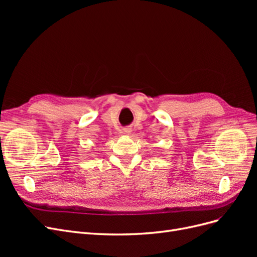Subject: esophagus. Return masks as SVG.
Here are the masks:
<instances>
[{
    "instance_id": "34e87169",
    "label": "esophagus",
    "mask_w": 257,
    "mask_h": 257,
    "mask_svg": "<svg viewBox=\"0 0 257 257\" xmlns=\"http://www.w3.org/2000/svg\"><path fill=\"white\" fill-rule=\"evenodd\" d=\"M131 132H132V128H131V127H125V128H123V134L130 135V134H131Z\"/></svg>"
}]
</instances>
